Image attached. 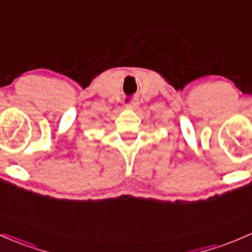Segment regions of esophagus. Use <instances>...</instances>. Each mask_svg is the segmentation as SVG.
<instances>
[{
    "label": "esophagus",
    "mask_w": 252,
    "mask_h": 252,
    "mask_svg": "<svg viewBox=\"0 0 252 252\" xmlns=\"http://www.w3.org/2000/svg\"><path fill=\"white\" fill-rule=\"evenodd\" d=\"M126 105L127 108H129V109H137L139 103H138V101H136V99H131V101L127 102Z\"/></svg>",
    "instance_id": "obj_1"
}]
</instances>
